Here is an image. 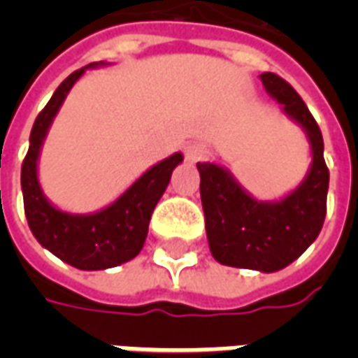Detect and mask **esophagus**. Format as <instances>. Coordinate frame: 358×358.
Masks as SVG:
<instances>
[{"mask_svg": "<svg viewBox=\"0 0 358 358\" xmlns=\"http://www.w3.org/2000/svg\"><path fill=\"white\" fill-rule=\"evenodd\" d=\"M184 153H186V159L189 163H199V161H203L205 157L209 155V149L203 143L192 141V143H187L186 148H184Z\"/></svg>", "mask_w": 358, "mask_h": 358, "instance_id": "esophagus-1", "label": "esophagus"}]
</instances>
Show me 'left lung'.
Segmentation results:
<instances>
[{"label": "left lung", "mask_w": 358, "mask_h": 358, "mask_svg": "<svg viewBox=\"0 0 358 358\" xmlns=\"http://www.w3.org/2000/svg\"><path fill=\"white\" fill-rule=\"evenodd\" d=\"M259 78L266 94L307 134L313 157L307 176L282 199L259 201L220 164L197 163V171L213 257L226 266L276 272L299 259L322 230L330 172L322 132L299 94L274 73Z\"/></svg>", "instance_id": "8db88e82"}]
</instances>
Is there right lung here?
Listing matches in <instances>:
<instances>
[{"instance_id": "add662e5", "label": "right lung", "mask_w": 358, "mask_h": 358, "mask_svg": "<svg viewBox=\"0 0 358 358\" xmlns=\"http://www.w3.org/2000/svg\"><path fill=\"white\" fill-rule=\"evenodd\" d=\"M103 65L107 63H92L61 82L36 118L30 132V148L20 171L24 215L34 238L63 263L80 270L113 268L132 261L140 253L148 238L153 209L171 182L172 171L184 161L182 153L166 157L143 172L118 199L88 215L61 210L43 195L38 180V159L51 122L82 74Z\"/></svg>"}]
</instances>
